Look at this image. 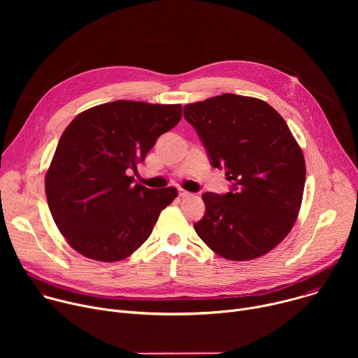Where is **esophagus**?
Here are the masks:
<instances>
[{"label": "esophagus", "instance_id": "obj_1", "mask_svg": "<svg viewBox=\"0 0 358 358\" xmlns=\"http://www.w3.org/2000/svg\"><path fill=\"white\" fill-rule=\"evenodd\" d=\"M178 195H180L181 198H187V196H189V195H191V192H188V191H185V189L180 188V189H178Z\"/></svg>", "mask_w": 358, "mask_h": 358}]
</instances>
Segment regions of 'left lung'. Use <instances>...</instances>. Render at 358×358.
<instances>
[{
	"label": "left lung",
	"mask_w": 358,
	"mask_h": 358,
	"mask_svg": "<svg viewBox=\"0 0 358 358\" xmlns=\"http://www.w3.org/2000/svg\"><path fill=\"white\" fill-rule=\"evenodd\" d=\"M184 117L232 181L227 194H202L195 232L225 259L262 257L290 232L304 189V157L286 122L266 101L232 93L185 105Z\"/></svg>",
	"instance_id": "obj_1"
}]
</instances>
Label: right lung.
Wrapping results in <instances>:
<instances>
[{
  "label": "right lung",
  "mask_w": 358,
  "mask_h": 358,
  "mask_svg": "<svg viewBox=\"0 0 358 358\" xmlns=\"http://www.w3.org/2000/svg\"><path fill=\"white\" fill-rule=\"evenodd\" d=\"M181 105L116 100L76 116L45 177L52 218L68 243L100 262L126 259L150 236L174 187L133 184L130 170L181 119Z\"/></svg>",
  "instance_id": "obj_1"
}]
</instances>
